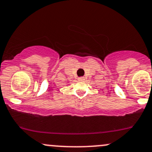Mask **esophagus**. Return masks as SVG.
Returning <instances> with one entry per match:
<instances>
[{
    "label": "esophagus",
    "mask_w": 152,
    "mask_h": 152,
    "mask_svg": "<svg viewBox=\"0 0 152 152\" xmlns=\"http://www.w3.org/2000/svg\"><path fill=\"white\" fill-rule=\"evenodd\" d=\"M84 77H83V76L78 78V80H79V81H83V80H84Z\"/></svg>",
    "instance_id": "34e87169"
}]
</instances>
